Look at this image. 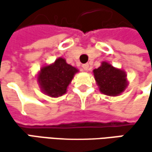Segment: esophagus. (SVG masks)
<instances>
[{
	"label": "esophagus",
	"instance_id": "obj_1",
	"mask_svg": "<svg viewBox=\"0 0 152 152\" xmlns=\"http://www.w3.org/2000/svg\"><path fill=\"white\" fill-rule=\"evenodd\" d=\"M83 69L84 71H87L89 69V64L88 63H85V64H83Z\"/></svg>",
	"mask_w": 152,
	"mask_h": 152
}]
</instances>
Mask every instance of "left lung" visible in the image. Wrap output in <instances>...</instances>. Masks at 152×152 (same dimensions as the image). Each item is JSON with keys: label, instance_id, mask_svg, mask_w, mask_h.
<instances>
[{"label": "left lung", "instance_id": "left-lung-1", "mask_svg": "<svg viewBox=\"0 0 152 152\" xmlns=\"http://www.w3.org/2000/svg\"><path fill=\"white\" fill-rule=\"evenodd\" d=\"M93 74L99 91L107 96H118L128 86L126 73L106 61H103L99 68L95 69Z\"/></svg>", "mask_w": 152, "mask_h": 152}]
</instances>
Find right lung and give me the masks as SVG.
Here are the masks:
<instances>
[{
	"mask_svg": "<svg viewBox=\"0 0 152 152\" xmlns=\"http://www.w3.org/2000/svg\"><path fill=\"white\" fill-rule=\"evenodd\" d=\"M77 72L76 68L68 64L65 59L60 57L53 64L41 68L38 75V82L45 94L56 98L66 93L69 84Z\"/></svg>",
	"mask_w": 152,
	"mask_h": 152,
	"instance_id": "obj_1",
	"label": "right lung"
}]
</instances>
